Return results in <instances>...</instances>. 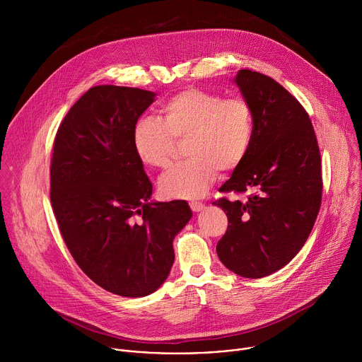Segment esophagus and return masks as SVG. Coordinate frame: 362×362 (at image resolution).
I'll return each mask as SVG.
<instances>
[{"instance_id": "esophagus-1", "label": "esophagus", "mask_w": 362, "mask_h": 362, "mask_svg": "<svg viewBox=\"0 0 362 362\" xmlns=\"http://www.w3.org/2000/svg\"><path fill=\"white\" fill-rule=\"evenodd\" d=\"M189 204H190V209H192L193 212H202V211L204 209V203H202V202L193 200V202H190Z\"/></svg>"}]
</instances>
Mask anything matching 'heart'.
<instances>
[{
  "label": "heart",
  "mask_w": 362,
  "mask_h": 362,
  "mask_svg": "<svg viewBox=\"0 0 362 362\" xmlns=\"http://www.w3.org/2000/svg\"><path fill=\"white\" fill-rule=\"evenodd\" d=\"M163 122L140 117L133 129V146L139 159L153 168L170 163L176 140L187 139L189 160L173 166L159 180L165 197L196 199L216 179L219 168L239 166L252 144L253 119L247 101L240 97L199 88L183 90L162 107Z\"/></svg>",
  "instance_id": "heart-1"
}]
</instances>
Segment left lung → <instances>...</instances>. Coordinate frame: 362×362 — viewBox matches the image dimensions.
Masks as SVG:
<instances>
[{
  "mask_svg": "<svg viewBox=\"0 0 362 362\" xmlns=\"http://www.w3.org/2000/svg\"><path fill=\"white\" fill-rule=\"evenodd\" d=\"M233 81L252 110L253 137L219 192L252 194L245 203L214 202L228 216L216 252L229 271L257 279L289 264L311 233L322 196L321 154L308 113L279 83L252 70H239Z\"/></svg>",
  "mask_w": 362,
  "mask_h": 362,
  "instance_id": "1",
  "label": "left lung"
}]
</instances>
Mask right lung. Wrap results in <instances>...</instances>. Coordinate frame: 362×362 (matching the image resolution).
Masks as SVG:
<instances>
[{
  "label": "right lung",
  "mask_w": 362,
  "mask_h": 362,
  "mask_svg": "<svg viewBox=\"0 0 362 362\" xmlns=\"http://www.w3.org/2000/svg\"><path fill=\"white\" fill-rule=\"evenodd\" d=\"M156 93L95 86L62 122L49 179L51 206L81 271L112 293L140 298L170 274L173 239L192 218L186 200H151L133 129Z\"/></svg>",
  "instance_id": "right-lung-1"
}]
</instances>
